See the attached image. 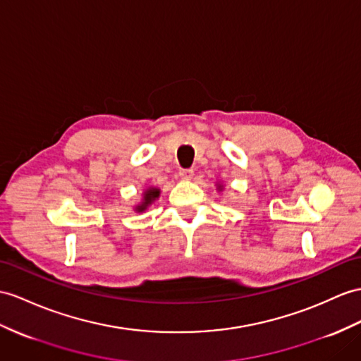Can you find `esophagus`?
Segmentation results:
<instances>
[{
  "label": "esophagus",
  "mask_w": 361,
  "mask_h": 361,
  "mask_svg": "<svg viewBox=\"0 0 361 361\" xmlns=\"http://www.w3.org/2000/svg\"><path fill=\"white\" fill-rule=\"evenodd\" d=\"M179 174H180V178H182V179L191 180V179H192V176H195V170H192V169H182V170L179 171Z\"/></svg>",
  "instance_id": "esophagus-1"
}]
</instances>
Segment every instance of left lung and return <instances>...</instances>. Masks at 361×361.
Segmentation results:
<instances>
[{
	"instance_id": "left-lung-1",
	"label": "left lung",
	"mask_w": 361,
	"mask_h": 361,
	"mask_svg": "<svg viewBox=\"0 0 361 361\" xmlns=\"http://www.w3.org/2000/svg\"><path fill=\"white\" fill-rule=\"evenodd\" d=\"M216 188H217V191H224V185H222V183H216Z\"/></svg>"
}]
</instances>
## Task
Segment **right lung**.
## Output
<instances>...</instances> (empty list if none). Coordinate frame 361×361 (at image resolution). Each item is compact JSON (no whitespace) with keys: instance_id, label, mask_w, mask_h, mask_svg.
<instances>
[{"instance_id":"obj_1","label":"right lung","mask_w":361,"mask_h":361,"mask_svg":"<svg viewBox=\"0 0 361 361\" xmlns=\"http://www.w3.org/2000/svg\"><path fill=\"white\" fill-rule=\"evenodd\" d=\"M159 196H161V190L159 188L154 187V185L147 187L144 190V192H142V197H140L139 204H136L133 207V209L136 211V213H145V211L150 208V205L154 204V202L159 199Z\"/></svg>"}]
</instances>
